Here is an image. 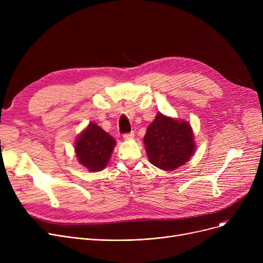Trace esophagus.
<instances>
[{
  "mask_svg": "<svg viewBox=\"0 0 263 263\" xmlns=\"http://www.w3.org/2000/svg\"><path fill=\"white\" fill-rule=\"evenodd\" d=\"M133 137H134V132H130V133H126V134H123V139L126 140V141H129V140L133 139Z\"/></svg>",
  "mask_w": 263,
  "mask_h": 263,
  "instance_id": "esophagus-1",
  "label": "esophagus"
}]
</instances>
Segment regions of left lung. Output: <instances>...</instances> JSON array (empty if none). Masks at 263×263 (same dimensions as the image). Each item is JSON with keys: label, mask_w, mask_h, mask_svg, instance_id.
<instances>
[{"label": "left lung", "mask_w": 263, "mask_h": 263, "mask_svg": "<svg viewBox=\"0 0 263 263\" xmlns=\"http://www.w3.org/2000/svg\"><path fill=\"white\" fill-rule=\"evenodd\" d=\"M149 162L163 171L185 164L195 151L194 135L189 122L158 113L144 137Z\"/></svg>", "instance_id": "1"}]
</instances>
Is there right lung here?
Here are the masks:
<instances>
[{
  "label": "right lung",
  "instance_id": "1",
  "mask_svg": "<svg viewBox=\"0 0 263 263\" xmlns=\"http://www.w3.org/2000/svg\"><path fill=\"white\" fill-rule=\"evenodd\" d=\"M116 141L98 124L90 122L76 141L79 163L90 172H100L107 165Z\"/></svg>",
  "mask_w": 263,
  "mask_h": 263
}]
</instances>
